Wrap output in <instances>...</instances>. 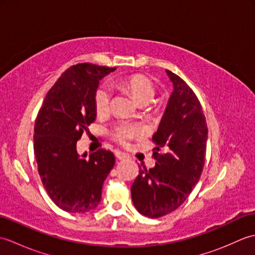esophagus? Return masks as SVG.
<instances>
[{
    "label": "esophagus",
    "instance_id": "obj_1",
    "mask_svg": "<svg viewBox=\"0 0 255 255\" xmlns=\"http://www.w3.org/2000/svg\"><path fill=\"white\" fill-rule=\"evenodd\" d=\"M115 156H116V158H117L118 160H125V159L128 158V155H127L126 153L122 152V151H116V152H115Z\"/></svg>",
    "mask_w": 255,
    "mask_h": 255
}]
</instances>
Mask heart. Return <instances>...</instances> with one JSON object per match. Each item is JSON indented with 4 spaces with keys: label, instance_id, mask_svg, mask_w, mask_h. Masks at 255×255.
Here are the masks:
<instances>
[{
    "label": "heart",
    "instance_id": "obj_1",
    "mask_svg": "<svg viewBox=\"0 0 255 255\" xmlns=\"http://www.w3.org/2000/svg\"><path fill=\"white\" fill-rule=\"evenodd\" d=\"M115 85L118 89L130 93L139 105H150L155 100V86L149 78L140 73L127 74L119 78ZM112 94L106 88H99L94 95V108L99 117L106 116L111 110ZM142 130L139 126L129 124H121L113 132L114 139L122 144H127L131 139L141 134Z\"/></svg>",
    "mask_w": 255,
    "mask_h": 255
}]
</instances>
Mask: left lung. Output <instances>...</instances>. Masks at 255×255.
<instances>
[{"label":"left lung","instance_id":"8db88e82","mask_svg":"<svg viewBox=\"0 0 255 255\" xmlns=\"http://www.w3.org/2000/svg\"><path fill=\"white\" fill-rule=\"evenodd\" d=\"M174 91L152 141L155 165L139 166L131 198L140 214L159 218L185 202L205 164L208 129L196 94L185 81L166 70Z\"/></svg>","mask_w":255,"mask_h":255}]
</instances>
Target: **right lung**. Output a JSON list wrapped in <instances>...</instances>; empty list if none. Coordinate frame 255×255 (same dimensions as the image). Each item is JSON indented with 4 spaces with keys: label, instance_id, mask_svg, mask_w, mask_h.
<instances>
[{
    "label": "right lung",
    "instance_id": "obj_1",
    "mask_svg": "<svg viewBox=\"0 0 255 255\" xmlns=\"http://www.w3.org/2000/svg\"><path fill=\"white\" fill-rule=\"evenodd\" d=\"M116 68L78 63L66 70L48 92L34 129V152L42 185L59 208L83 214L94 209L115 164L110 150L80 156L77 141L95 121L99 82Z\"/></svg>",
    "mask_w": 255,
    "mask_h": 255
}]
</instances>
